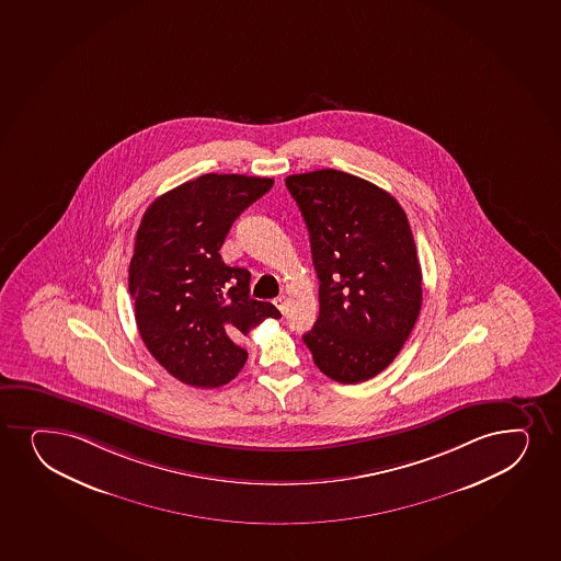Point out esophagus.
Instances as JSON below:
<instances>
[{
	"label": "esophagus",
	"mask_w": 561,
	"mask_h": 561,
	"mask_svg": "<svg viewBox=\"0 0 561 561\" xmlns=\"http://www.w3.org/2000/svg\"><path fill=\"white\" fill-rule=\"evenodd\" d=\"M275 307H277L283 314H286V312H288V297L278 296L277 299H275Z\"/></svg>",
	"instance_id": "34e87169"
}]
</instances>
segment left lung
Here are the masks:
<instances>
[{"instance_id":"left-lung-1","label":"left lung","mask_w":561,"mask_h":561,"mask_svg":"<svg viewBox=\"0 0 561 561\" xmlns=\"http://www.w3.org/2000/svg\"><path fill=\"white\" fill-rule=\"evenodd\" d=\"M320 278V316L304 341L331 380H370L417 322L421 265L408 217L383 188L325 168L288 175Z\"/></svg>"}]
</instances>
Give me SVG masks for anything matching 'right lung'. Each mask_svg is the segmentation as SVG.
<instances>
[{
	"instance_id": "1",
	"label": "right lung",
	"mask_w": 561,
	"mask_h": 561,
	"mask_svg": "<svg viewBox=\"0 0 561 561\" xmlns=\"http://www.w3.org/2000/svg\"><path fill=\"white\" fill-rule=\"evenodd\" d=\"M275 181L206 174L159 196L144 213L130 257L129 291L146 348L187 386H225L245 365L241 341L275 305L249 296L251 273L220 247L247 207Z\"/></svg>"
}]
</instances>
